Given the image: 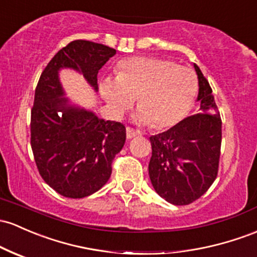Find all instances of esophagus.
<instances>
[{
  "label": "esophagus",
  "mask_w": 257,
  "mask_h": 257,
  "mask_svg": "<svg viewBox=\"0 0 257 257\" xmlns=\"http://www.w3.org/2000/svg\"><path fill=\"white\" fill-rule=\"evenodd\" d=\"M139 135H142L139 131H135V129L131 128V126L126 128V139H133L134 137H139Z\"/></svg>",
  "instance_id": "34e87169"
}]
</instances>
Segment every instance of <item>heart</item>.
<instances>
[{
    "label": "heart",
    "instance_id": "heart-1",
    "mask_svg": "<svg viewBox=\"0 0 257 257\" xmlns=\"http://www.w3.org/2000/svg\"><path fill=\"white\" fill-rule=\"evenodd\" d=\"M199 80L193 69L174 61L152 56H134L118 63L117 79L107 78L101 91L114 117L133 107L138 120L154 131H165L182 122L195 101Z\"/></svg>",
    "mask_w": 257,
    "mask_h": 257
}]
</instances>
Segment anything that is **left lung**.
Segmentation results:
<instances>
[{
  "label": "left lung",
  "instance_id": "left-lung-1",
  "mask_svg": "<svg viewBox=\"0 0 257 257\" xmlns=\"http://www.w3.org/2000/svg\"><path fill=\"white\" fill-rule=\"evenodd\" d=\"M200 107L163 133L152 135L149 174L156 193L173 205H189L204 195L218 173L222 120L212 89L199 67Z\"/></svg>",
  "mask_w": 257,
  "mask_h": 257
}]
</instances>
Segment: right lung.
<instances>
[{
	"label": "right lung",
	"instance_id": "obj_1",
	"mask_svg": "<svg viewBox=\"0 0 257 257\" xmlns=\"http://www.w3.org/2000/svg\"><path fill=\"white\" fill-rule=\"evenodd\" d=\"M114 55L102 44L74 40L53 56L36 85L30 119L34 160L45 183L66 197L89 196L108 182L126 134L122 123L69 106L58 70H78L97 90L98 70Z\"/></svg>",
	"mask_w": 257,
	"mask_h": 257
}]
</instances>
